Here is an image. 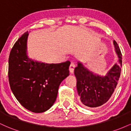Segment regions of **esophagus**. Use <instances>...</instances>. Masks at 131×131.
Instances as JSON below:
<instances>
[{"instance_id": "34e87169", "label": "esophagus", "mask_w": 131, "mask_h": 131, "mask_svg": "<svg viewBox=\"0 0 131 131\" xmlns=\"http://www.w3.org/2000/svg\"><path fill=\"white\" fill-rule=\"evenodd\" d=\"M74 68H75V64L73 63H71L70 64V68H69V70H70V72L71 74H73V73H74Z\"/></svg>"}]
</instances>
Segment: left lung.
Returning <instances> with one entry per match:
<instances>
[{
	"label": "left lung",
	"instance_id": "8db88e82",
	"mask_svg": "<svg viewBox=\"0 0 131 131\" xmlns=\"http://www.w3.org/2000/svg\"><path fill=\"white\" fill-rule=\"evenodd\" d=\"M118 61L105 76L94 74L78 62L74 69L77 91L81 103L87 108L101 106L109 100L118 84L122 67V54L118 43L113 40Z\"/></svg>",
	"mask_w": 131,
	"mask_h": 131
}]
</instances>
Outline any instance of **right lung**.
<instances>
[{
	"label": "right lung",
	"mask_w": 131,
	"mask_h": 131,
	"mask_svg": "<svg viewBox=\"0 0 131 131\" xmlns=\"http://www.w3.org/2000/svg\"><path fill=\"white\" fill-rule=\"evenodd\" d=\"M28 34L24 33L10 52L9 84L23 107L34 113H42L55 103L60 84L70 74V61L49 64L30 59L27 55Z\"/></svg>",
	"instance_id": "obj_1"
}]
</instances>
